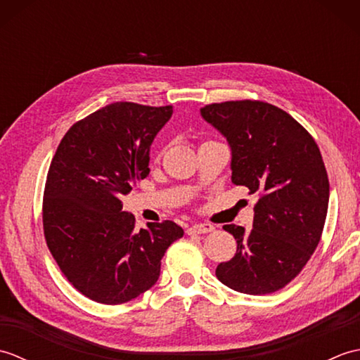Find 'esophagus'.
<instances>
[{
  "instance_id": "1",
  "label": "esophagus",
  "mask_w": 360,
  "mask_h": 360,
  "mask_svg": "<svg viewBox=\"0 0 360 360\" xmlns=\"http://www.w3.org/2000/svg\"><path fill=\"white\" fill-rule=\"evenodd\" d=\"M213 227L212 224H193L192 227H188L187 229V233L188 235H193V233H209V232H212L213 231Z\"/></svg>"
}]
</instances>
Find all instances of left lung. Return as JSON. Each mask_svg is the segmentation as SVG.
Here are the masks:
<instances>
[{"mask_svg": "<svg viewBox=\"0 0 360 360\" xmlns=\"http://www.w3.org/2000/svg\"><path fill=\"white\" fill-rule=\"evenodd\" d=\"M201 116L231 145L233 184L259 196L249 232L223 227L236 254L218 264L217 277L243 294L275 292L300 274L322 236L330 201L322 155L307 129L271 103H212Z\"/></svg>", "mask_w": 360, "mask_h": 360, "instance_id": "8db88e82", "label": "left lung"}]
</instances>
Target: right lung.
Returning a JSON list of instances; mask_svg holds the SVG:
<instances>
[{
  "mask_svg": "<svg viewBox=\"0 0 360 360\" xmlns=\"http://www.w3.org/2000/svg\"><path fill=\"white\" fill-rule=\"evenodd\" d=\"M173 106L116 102L68 129L43 195L46 244L65 277L91 300L120 304L148 290L184 231L173 221L137 231L122 195L150 173V147Z\"/></svg>",
  "mask_w": 360,
  "mask_h": 360,
  "instance_id": "obj_1",
  "label": "right lung"
}]
</instances>
